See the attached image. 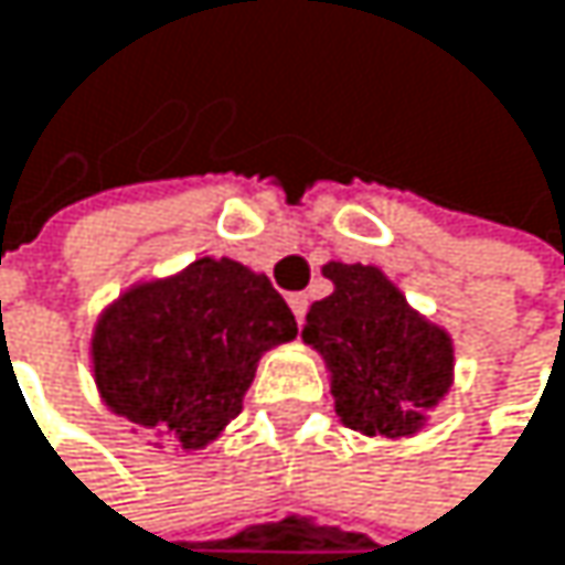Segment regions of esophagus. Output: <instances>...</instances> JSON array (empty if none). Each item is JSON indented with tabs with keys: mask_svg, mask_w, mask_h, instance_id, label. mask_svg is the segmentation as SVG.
Segmentation results:
<instances>
[{
	"mask_svg": "<svg viewBox=\"0 0 565 565\" xmlns=\"http://www.w3.org/2000/svg\"><path fill=\"white\" fill-rule=\"evenodd\" d=\"M289 309H292L296 322H302L306 312H309V296H306V292H292V296H289Z\"/></svg>",
	"mask_w": 565,
	"mask_h": 565,
	"instance_id": "34e87169",
	"label": "esophagus"
}]
</instances>
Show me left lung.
<instances>
[{"label": "left lung", "instance_id": "1", "mask_svg": "<svg viewBox=\"0 0 565 565\" xmlns=\"http://www.w3.org/2000/svg\"><path fill=\"white\" fill-rule=\"evenodd\" d=\"M335 292L312 302L302 339L332 372L335 415L362 434H415L450 388L447 332L422 319L375 266L329 263Z\"/></svg>", "mask_w": 565, "mask_h": 565}]
</instances>
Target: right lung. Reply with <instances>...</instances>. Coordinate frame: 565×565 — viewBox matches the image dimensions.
<instances>
[{
  "mask_svg": "<svg viewBox=\"0 0 565 565\" xmlns=\"http://www.w3.org/2000/svg\"><path fill=\"white\" fill-rule=\"evenodd\" d=\"M289 339L296 316L266 276L203 256L125 292L102 316L92 359L115 415L196 450L239 415L259 355Z\"/></svg>",
  "mask_w": 565,
  "mask_h": 565,
  "instance_id": "1",
  "label": "right lung"
}]
</instances>
